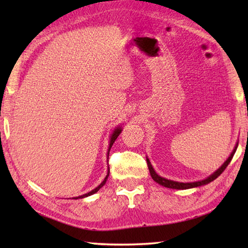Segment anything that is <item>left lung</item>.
<instances>
[{
	"instance_id": "obj_1",
	"label": "left lung",
	"mask_w": 248,
	"mask_h": 248,
	"mask_svg": "<svg viewBox=\"0 0 248 248\" xmlns=\"http://www.w3.org/2000/svg\"><path fill=\"white\" fill-rule=\"evenodd\" d=\"M236 148H238V143L235 144L234 146V149L232 150V152H231V155H229V157L227 160H226L223 165L220 166L217 170H215L213 173H211L209 177H207L205 179H202V180H199V181H195V182H178V181H173V180H170V179H166L164 177H161L157 175V173L155 172V170H154V167H152L151 163L149 161L148 157H146L147 159V165H148V168H149V171H150V176L152 177V179L156 182L159 183L160 186H165V187H168V188H175V189H187V188H193V187H197V186H205V184H208L210 182H212L213 180H215L220 173H222L225 168L228 166V164L230 163L231 159H232L233 155L235 154V150Z\"/></svg>"
}]
</instances>
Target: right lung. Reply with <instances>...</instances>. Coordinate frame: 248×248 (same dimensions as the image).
<instances>
[{"mask_svg": "<svg viewBox=\"0 0 248 248\" xmlns=\"http://www.w3.org/2000/svg\"><path fill=\"white\" fill-rule=\"evenodd\" d=\"M121 131H123V128L120 127V125H118V127H116L114 130H113V133L110 134V136H109V144H108V154H109V150H110V148H112V146H113V144L115 143V140H116V139L118 138L119 136V134L121 133ZM108 175H109V167H108V175L105 176V178H104V180L99 184V186L96 187V188H93V191H91V192H88V193H86V194H84V195H81V196H78V197H73V199H78V198H85V197H88V196H91V195H93V194H94V193H97L100 188H101L104 184H105V182H107V180H108Z\"/></svg>", "mask_w": 248, "mask_h": 248, "instance_id": "1", "label": "right lung"}]
</instances>
